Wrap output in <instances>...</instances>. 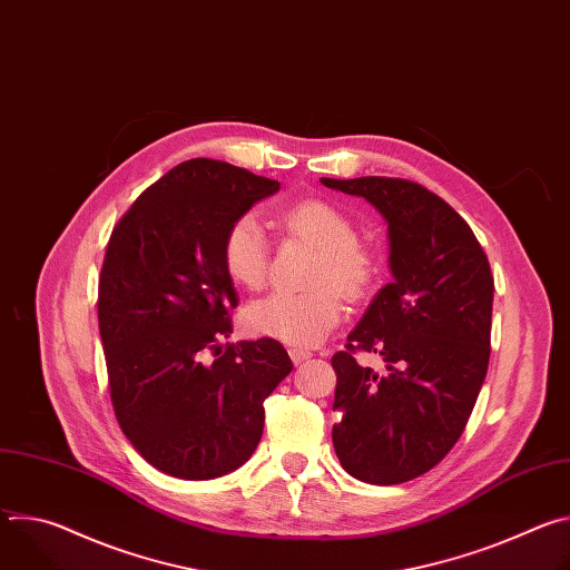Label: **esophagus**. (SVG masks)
Instances as JSON below:
<instances>
[{"label":"esophagus","instance_id":"34e87169","mask_svg":"<svg viewBox=\"0 0 570 570\" xmlns=\"http://www.w3.org/2000/svg\"><path fill=\"white\" fill-rule=\"evenodd\" d=\"M288 354H291V361L295 363V365H302L304 361H308L313 354L311 352H306V350H297V347H293V350H288Z\"/></svg>","mask_w":570,"mask_h":570}]
</instances>
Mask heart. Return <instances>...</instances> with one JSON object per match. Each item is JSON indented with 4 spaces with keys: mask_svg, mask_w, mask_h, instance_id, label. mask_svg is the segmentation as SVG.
<instances>
[{
    "mask_svg": "<svg viewBox=\"0 0 570 570\" xmlns=\"http://www.w3.org/2000/svg\"><path fill=\"white\" fill-rule=\"evenodd\" d=\"M279 227L317 248L311 284L306 293H273L253 302L243 313V324L255 336L273 338L293 347H313L330 336L343 317L341 293L361 299L376 279L374 253L356 240V227L336 205L306 198L286 207ZM220 259L227 277L257 291L268 279V238L253 214L229 223L220 243Z\"/></svg>",
    "mask_w": 570,
    "mask_h": 570,
    "instance_id": "obj_1",
    "label": "heart"
}]
</instances>
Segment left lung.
<instances>
[{
	"instance_id": "1",
	"label": "left lung",
	"mask_w": 570,
	"mask_h": 570,
	"mask_svg": "<svg viewBox=\"0 0 570 570\" xmlns=\"http://www.w3.org/2000/svg\"><path fill=\"white\" fill-rule=\"evenodd\" d=\"M387 220L392 282L379 291L336 370L334 449L370 484L431 471L460 440L490 365L494 275L466 220L426 187L401 178H322ZM374 351L389 372L357 365Z\"/></svg>"
}]
</instances>
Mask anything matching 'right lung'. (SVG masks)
I'll use <instances>...</instances> for the list:
<instances>
[{
  "label": "right lung",
  "mask_w": 570,
  "mask_h": 570,
  "mask_svg": "<svg viewBox=\"0 0 570 570\" xmlns=\"http://www.w3.org/2000/svg\"><path fill=\"white\" fill-rule=\"evenodd\" d=\"M277 189L227 161L187 159L141 191L110 234L99 332L112 409L139 455L174 478L209 480L246 462L266 396L293 370L273 338L220 345L238 302L223 234Z\"/></svg>",
  "instance_id": "right-lung-1"
}]
</instances>
